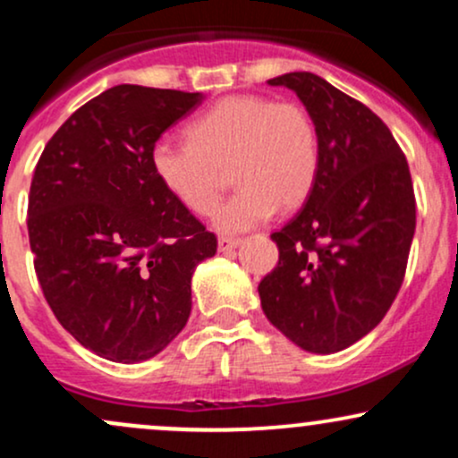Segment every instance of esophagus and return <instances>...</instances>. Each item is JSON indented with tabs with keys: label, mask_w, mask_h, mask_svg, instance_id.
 Instances as JSON below:
<instances>
[{
	"label": "esophagus",
	"mask_w": 458,
	"mask_h": 458,
	"mask_svg": "<svg viewBox=\"0 0 458 458\" xmlns=\"http://www.w3.org/2000/svg\"><path fill=\"white\" fill-rule=\"evenodd\" d=\"M241 245V239H233V236H219L217 241V250L225 254V251H233Z\"/></svg>",
	"instance_id": "34e87169"
}]
</instances>
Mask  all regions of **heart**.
<instances>
[{
    "mask_svg": "<svg viewBox=\"0 0 458 458\" xmlns=\"http://www.w3.org/2000/svg\"><path fill=\"white\" fill-rule=\"evenodd\" d=\"M189 140L161 138L150 152L152 170L182 207L208 215L233 172L236 191L215 211V228L245 233L276 208L306 202L320 170L318 129L297 101L256 94L225 97L187 127Z\"/></svg>",
    "mask_w": 458,
    "mask_h": 458,
    "instance_id": "obj_1",
    "label": "heart"
}]
</instances>
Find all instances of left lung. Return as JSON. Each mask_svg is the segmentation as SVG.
Instances as JSON below:
<instances>
[{
  "mask_svg": "<svg viewBox=\"0 0 458 458\" xmlns=\"http://www.w3.org/2000/svg\"><path fill=\"white\" fill-rule=\"evenodd\" d=\"M301 98L320 140L317 185L271 234L276 269L259 284L262 312L310 353H335L381 323L401 291L415 233L407 159L364 103L314 72L269 79Z\"/></svg>",
  "mask_w": 458,
  "mask_h": 458,
  "instance_id": "1",
  "label": "left lung"
}]
</instances>
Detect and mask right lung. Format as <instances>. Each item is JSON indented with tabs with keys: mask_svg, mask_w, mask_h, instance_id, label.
Listing matches in <instances>:
<instances>
[{
	"mask_svg": "<svg viewBox=\"0 0 458 458\" xmlns=\"http://www.w3.org/2000/svg\"><path fill=\"white\" fill-rule=\"evenodd\" d=\"M199 92L114 86L47 141L30 187L34 269L79 344L123 364L161 353L191 312V276L217 239L163 187L155 141Z\"/></svg>",
	"mask_w": 458,
	"mask_h": 458,
	"instance_id": "add662e5",
	"label": "right lung"
}]
</instances>
